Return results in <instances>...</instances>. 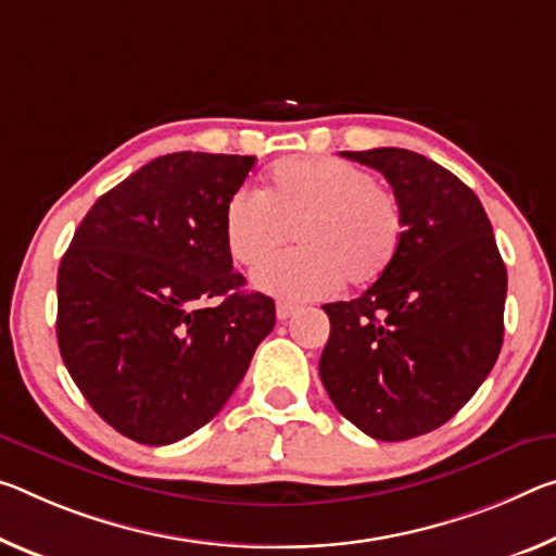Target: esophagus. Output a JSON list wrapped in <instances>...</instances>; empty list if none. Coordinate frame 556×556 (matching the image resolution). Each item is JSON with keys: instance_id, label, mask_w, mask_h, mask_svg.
Instances as JSON below:
<instances>
[{"instance_id": "34e87169", "label": "esophagus", "mask_w": 556, "mask_h": 556, "mask_svg": "<svg viewBox=\"0 0 556 556\" xmlns=\"http://www.w3.org/2000/svg\"><path fill=\"white\" fill-rule=\"evenodd\" d=\"M296 309H299V306L292 304V302H277V319L279 321H287L289 316L296 314Z\"/></svg>"}]
</instances>
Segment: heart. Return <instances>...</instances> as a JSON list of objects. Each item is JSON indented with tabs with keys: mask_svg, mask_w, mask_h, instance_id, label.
I'll use <instances>...</instances> for the list:
<instances>
[{
	"mask_svg": "<svg viewBox=\"0 0 556 556\" xmlns=\"http://www.w3.org/2000/svg\"><path fill=\"white\" fill-rule=\"evenodd\" d=\"M225 244L237 264L258 267L296 231L303 250L254 271V287L281 299L331 294L343 279L371 285L403 244L405 219L393 190L339 157H287L267 190L240 188L225 205Z\"/></svg>",
	"mask_w": 556,
	"mask_h": 556,
	"instance_id": "1",
	"label": "heart"
}]
</instances>
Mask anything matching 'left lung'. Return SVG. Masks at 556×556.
Here are the masks:
<instances>
[{"label": "left lung", "mask_w": 556, "mask_h": 556, "mask_svg": "<svg viewBox=\"0 0 556 556\" xmlns=\"http://www.w3.org/2000/svg\"><path fill=\"white\" fill-rule=\"evenodd\" d=\"M383 173L405 232L386 275L351 302L326 304L319 361L343 418L376 440H408L451 420L495 366L507 269L478 195L405 148L343 151Z\"/></svg>", "instance_id": "8db88e82"}]
</instances>
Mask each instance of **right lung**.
<instances>
[{
	"label": "right lung",
	"mask_w": 556,
	"mask_h": 556,
	"mask_svg": "<svg viewBox=\"0 0 556 556\" xmlns=\"http://www.w3.org/2000/svg\"><path fill=\"white\" fill-rule=\"evenodd\" d=\"M254 161L155 157L93 202L61 257V358L136 443H178L213 420L275 329V302L244 292L223 230Z\"/></svg>",
	"instance_id": "right-lung-1"
}]
</instances>
